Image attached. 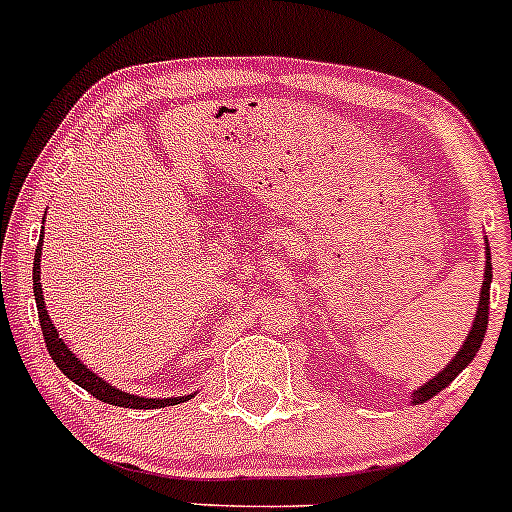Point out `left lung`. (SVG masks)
<instances>
[{
  "label": "left lung",
  "mask_w": 512,
  "mask_h": 512,
  "mask_svg": "<svg viewBox=\"0 0 512 512\" xmlns=\"http://www.w3.org/2000/svg\"><path fill=\"white\" fill-rule=\"evenodd\" d=\"M484 249H486V268H484V283H481V295H479V307H476V317L472 329H469L467 338H464L462 348L457 350L455 358L450 360L433 380H428L426 384H421L418 389H413L411 394V404H426L428 399H433L435 394L442 392L459 372L464 370L469 363L474 360L476 350L481 348L486 336V326H488V300H491V280H493V271H491V249H488V239H484Z\"/></svg>",
  "instance_id": "1"
}]
</instances>
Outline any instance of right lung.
<instances>
[{
	"label": "right lung",
	"mask_w": 512,
	"mask_h": 512,
	"mask_svg": "<svg viewBox=\"0 0 512 512\" xmlns=\"http://www.w3.org/2000/svg\"><path fill=\"white\" fill-rule=\"evenodd\" d=\"M45 222V220H43ZM43 234L38 239V249H36V258H33V295H36V307H38V319H40V329H43V338H45V348H48L50 358L55 360V365L60 367L62 375H67L74 384L86 389L91 396H96L99 401H106V404L113 406H123V409H164V406H176L183 404V401L191 399L193 394L186 396H159V399H152V396H137L130 392H123V389L113 387L111 382H106L103 377L91 372L77 355L72 353L70 346L60 338L57 333L53 319H50L48 309H45V300H43V285H40V256H43Z\"/></svg>",
	"instance_id": "add662e5"
}]
</instances>
